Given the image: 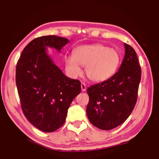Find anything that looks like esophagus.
I'll use <instances>...</instances> for the list:
<instances>
[{
  "mask_svg": "<svg viewBox=\"0 0 159 159\" xmlns=\"http://www.w3.org/2000/svg\"><path fill=\"white\" fill-rule=\"evenodd\" d=\"M80 87H81L82 91H85L86 90V86L84 83H81V84H80Z\"/></svg>",
  "mask_w": 159,
  "mask_h": 159,
  "instance_id": "obj_1",
  "label": "esophagus"
}]
</instances>
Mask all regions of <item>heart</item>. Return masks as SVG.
I'll return each mask as SVG.
<instances>
[{"instance_id":"heart-1","label":"heart","mask_w":159,"mask_h":159,"mask_svg":"<svg viewBox=\"0 0 159 159\" xmlns=\"http://www.w3.org/2000/svg\"><path fill=\"white\" fill-rule=\"evenodd\" d=\"M67 73L73 78L81 73L80 66H85V73L89 80L103 82L108 80L119 68L121 57L117 50L102 44H86L73 50V55L64 58Z\"/></svg>"}]
</instances>
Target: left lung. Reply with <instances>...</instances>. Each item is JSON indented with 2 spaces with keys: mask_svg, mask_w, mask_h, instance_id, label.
<instances>
[{
  "mask_svg": "<svg viewBox=\"0 0 159 159\" xmlns=\"http://www.w3.org/2000/svg\"><path fill=\"white\" fill-rule=\"evenodd\" d=\"M124 46L125 54L119 70L108 80L87 89V116L91 124L103 130L123 123L137 102L141 70L135 50L126 43Z\"/></svg>",
  "mask_w": 159,
  "mask_h": 159,
  "instance_id": "1",
  "label": "left lung"
}]
</instances>
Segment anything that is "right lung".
Returning a JSON list of instances; mask_svg holds the SVG:
<instances>
[{
	"mask_svg": "<svg viewBox=\"0 0 159 159\" xmlns=\"http://www.w3.org/2000/svg\"><path fill=\"white\" fill-rule=\"evenodd\" d=\"M68 42L55 35L36 38L25 47L16 65V83L24 115L45 133L64 124L71 102L81 91L79 80L65 75L47 52V48L60 52Z\"/></svg>",
	"mask_w": 159,
	"mask_h": 159,
	"instance_id": "1",
	"label": "right lung"
}]
</instances>
